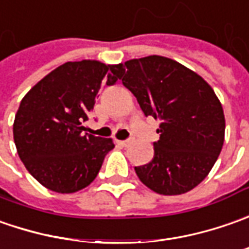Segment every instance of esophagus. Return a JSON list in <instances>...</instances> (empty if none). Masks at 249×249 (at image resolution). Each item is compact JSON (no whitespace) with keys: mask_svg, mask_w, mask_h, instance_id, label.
<instances>
[{"mask_svg":"<svg viewBox=\"0 0 249 249\" xmlns=\"http://www.w3.org/2000/svg\"><path fill=\"white\" fill-rule=\"evenodd\" d=\"M133 142V139H126V141H118V144H121V146H128V144H131Z\"/></svg>","mask_w":249,"mask_h":249,"instance_id":"1","label":"esophagus"}]
</instances>
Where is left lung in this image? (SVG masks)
<instances>
[{"label":"left lung","instance_id":"8db88e82","mask_svg":"<svg viewBox=\"0 0 249 249\" xmlns=\"http://www.w3.org/2000/svg\"><path fill=\"white\" fill-rule=\"evenodd\" d=\"M110 71L135 95L144 116L161 120L154 157L135 167L142 183L164 196L187 193L201 183L225 141L223 108L210 84L157 55L110 66Z\"/></svg>","mask_w":249,"mask_h":249}]
</instances>
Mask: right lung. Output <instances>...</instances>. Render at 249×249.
I'll return each instance as SVG.
<instances>
[{
    "instance_id": "add662e5",
    "label": "right lung",
    "mask_w": 249,
    "mask_h": 249,
    "mask_svg": "<svg viewBox=\"0 0 249 249\" xmlns=\"http://www.w3.org/2000/svg\"><path fill=\"white\" fill-rule=\"evenodd\" d=\"M98 60L67 62L22 99L13 123L18 154L34 179L56 193H75L93 182L111 139L84 132L102 81H117Z\"/></svg>"
}]
</instances>
